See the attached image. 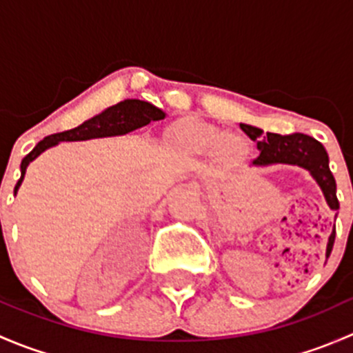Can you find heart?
Wrapping results in <instances>:
<instances>
[{
	"label": "heart",
	"instance_id": "1",
	"mask_svg": "<svg viewBox=\"0 0 353 353\" xmlns=\"http://www.w3.org/2000/svg\"><path fill=\"white\" fill-rule=\"evenodd\" d=\"M167 137L170 145L184 157L216 155L222 160H239L248 152L241 137L227 134L220 128L198 119L177 121Z\"/></svg>",
	"mask_w": 353,
	"mask_h": 353
}]
</instances>
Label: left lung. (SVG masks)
<instances>
[{"instance_id":"8db88e82","label":"left lung","mask_w":353,"mask_h":353,"mask_svg":"<svg viewBox=\"0 0 353 353\" xmlns=\"http://www.w3.org/2000/svg\"><path fill=\"white\" fill-rule=\"evenodd\" d=\"M241 130L256 141L259 155L251 162L252 167H268L275 163H287V165H297L307 170L312 179L318 183L325 194L326 203L333 212L340 208V203L336 198V183L330 170V159L325 147L314 140L312 137L302 133L294 134H276V133H263L259 128L251 124H241ZM334 243V227L330 234L328 245H326V258H330L331 249Z\"/></svg>"}]
</instances>
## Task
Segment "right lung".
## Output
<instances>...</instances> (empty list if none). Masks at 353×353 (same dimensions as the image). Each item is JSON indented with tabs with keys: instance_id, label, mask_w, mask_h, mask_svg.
Here are the masks:
<instances>
[{
	"instance_id": "right-lung-1",
	"label": "right lung",
	"mask_w": 353,
	"mask_h": 353,
	"mask_svg": "<svg viewBox=\"0 0 353 353\" xmlns=\"http://www.w3.org/2000/svg\"><path fill=\"white\" fill-rule=\"evenodd\" d=\"M165 116L167 114L162 109L155 108L150 102L140 101V99H126V101H121L116 105L104 109L101 114L90 117L85 123H81L80 126L73 128V130L46 137L44 140L35 145L30 154L23 157L22 163H20V179L15 186V194L22 186L28 163L37 159L41 154H44L46 150L59 145L61 141H85L94 140V138L121 137V134H128L131 131L138 130V128L147 126L152 121L163 119Z\"/></svg>"
}]
</instances>
